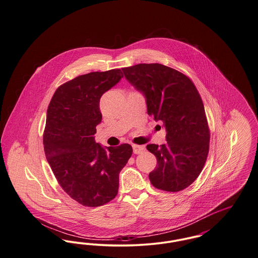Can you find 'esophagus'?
Listing matches in <instances>:
<instances>
[{
	"label": "esophagus",
	"mask_w": 258,
	"mask_h": 258,
	"mask_svg": "<svg viewBox=\"0 0 258 258\" xmlns=\"http://www.w3.org/2000/svg\"><path fill=\"white\" fill-rule=\"evenodd\" d=\"M133 149H134V153L136 155L141 154L142 152L145 151V147L142 145H133Z\"/></svg>",
	"instance_id": "34e87169"
}]
</instances>
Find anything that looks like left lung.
Segmentation results:
<instances>
[{
  "instance_id": "1",
  "label": "left lung",
  "mask_w": 258,
  "mask_h": 258,
  "mask_svg": "<svg viewBox=\"0 0 258 258\" xmlns=\"http://www.w3.org/2000/svg\"><path fill=\"white\" fill-rule=\"evenodd\" d=\"M122 71L145 96L148 115L166 131V144L147 145L158 160L149 174L151 183L165 191L183 190L197 180L209 153L208 122L197 87L184 74L157 62Z\"/></svg>"
}]
</instances>
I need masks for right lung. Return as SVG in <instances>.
<instances>
[{
    "instance_id": "add662e5",
    "label": "right lung",
    "mask_w": 258,
    "mask_h": 258,
    "mask_svg": "<svg viewBox=\"0 0 258 258\" xmlns=\"http://www.w3.org/2000/svg\"><path fill=\"white\" fill-rule=\"evenodd\" d=\"M123 76L119 69L79 75L56 90L47 109L45 157L61 188L86 207L115 198L133 154L130 144L103 148L94 137L102 118L99 99Z\"/></svg>"
}]
</instances>
